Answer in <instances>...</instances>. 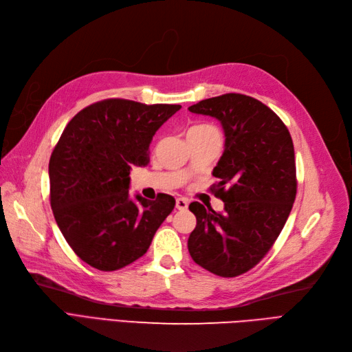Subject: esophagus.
<instances>
[{
	"mask_svg": "<svg viewBox=\"0 0 352 352\" xmlns=\"http://www.w3.org/2000/svg\"><path fill=\"white\" fill-rule=\"evenodd\" d=\"M175 206L178 210H187L188 208V200L184 197H178L175 201Z\"/></svg>",
	"mask_w": 352,
	"mask_h": 352,
	"instance_id": "esophagus-1",
	"label": "esophagus"
}]
</instances>
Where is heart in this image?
<instances>
[{
	"instance_id": "obj_1",
	"label": "heart",
	"mask_w": 352,
	"mask_h": 352,
	"mask_svg": "<svg viewBox=\"0 0 352 352\" xmlns=\"http://www.w3.org/2000/svg\"><path fill=\"white\" fill-rule=\"evenodd\" d=\"M201 131H218V130L213 126H210V124H199V126L191 127L188 133H201Z\"/></svg>"
}]
</instances>
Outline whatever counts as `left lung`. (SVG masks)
Wrapping results in <instances>:
<instances>
[{
	"label": "left lung",
	"instance_id": "8db88e82",
	"mask_svg": "<svg viewBox=\"0 0 352 352\" xmlns=\"http://www.w3.org/2000/svg\"><path fill=\"white\" fill-rule=\"evenodd\" d=\"M188 111L217 118L225 133V151L212 173L218 184L210 187L223 212L190 203L197 225L188 252L203 269L234 278L266 256L289 217L297 195L292 139L274 111L247 95L209 98Z\"/></svg>",
	"mask_w": 352,
	"mask_h": 352
}]
</instances>
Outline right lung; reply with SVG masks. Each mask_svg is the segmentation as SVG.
<instances>
[{"mask_svg":"<svg viewBox=\"0 0 352 352\" xmlns=\"http://www.w3.org/2000/svg\"><path fill=\"white\" fill-rule=\"evenodd\" d=\"M181 105L105 99L67 124L50 160V197L65 241L83 262L111 272L135 262L175 206L169 195H129L133 166L149 164L155 133Z\"/></svg>","mask_w":352,"mask_h":352,"instance_id":"obj_1","label":"right lung"}]
</instances>
